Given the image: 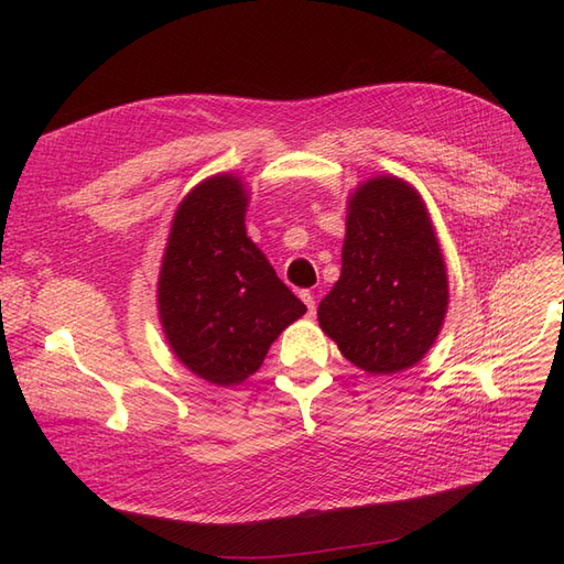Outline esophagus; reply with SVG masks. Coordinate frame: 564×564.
<instances>
[{
  "label": "esophagus",
  "mask_w": 564,
  "mask_h": 564,
  "mask_svg": "<svg viewBox=\"0 0 564 564\" xmlns=\"http://www.w3.org/2000/svg\"><path fill=\"white\" fill-rule=\"evenodd\" d=\"M301 299H303V303L308 305V313L311 315H315V311H317V303H315V294L311 292V289H303L301 292Z\"/></svg>",
  "instance_id": "34e87169"
}]
</instances>
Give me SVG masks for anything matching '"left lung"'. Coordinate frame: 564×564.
I'll use <instances>...</instances> for the list:
<instances>
[{
    "mask_svg": "<svg viewBox=\"0 0 564 564\" xmlns=\"http://www.w3.org/2000/svg\"><path fill=\"white\" fill-rule=\"evenodd\" d=\"M344 265L319 327L346 360L395 373L429 352L447 313V270L429 212L404 181L371 178L350 199Z\"/></svg>",
    "mask_w": 564,
    "mask_h": 564,
    "instance_id": "obj_1",
    "label": "left lung"
}]
</instances>
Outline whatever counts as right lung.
<instances>
[{"mask_svg": "<svg viewBox=\"0 0 564 564\" xmlns=\"http://www.w3.org/2000/svg\"><path fill=\"white\" fill-rule=\"evenodd\" d=\"M245 187L232 176L199 183L176 212L160 272V317L178 360L216 386L261 367L305 305L275 275L245 228Z\"/></svg>", "mask_w": 564, "mask_h": 564, "instance_id": "1", "label": "right lung"}]
</instances>
